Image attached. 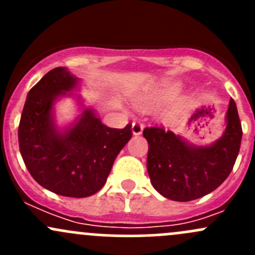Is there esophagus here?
<instances>
[{
    "instance_id": "34e87169",
    "label": "esophagus",
    "mask_w": 255,
    "mask_h": 255,
    "mask_svg": "<svg viewBox=\"0 0 255 255\" xmlns=\"http://www.w3.org/2000/svg\"><path fill=\"white\" fill-rule=\"evenodd\" d=\"M143 128H144V126H143L140 122H133V125H132V132H133V134H134V135L142 134Z\"/></svg>"
}]
</instances>
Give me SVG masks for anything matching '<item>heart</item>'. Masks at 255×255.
I'll return each mask as SVG.
<instances>
[{"label":"heart","instance_id":"obj_1","mask_svg":"<svg viewBox=\"0 0 255 255\" xmlns=\"http://www.w3.org/2000/svg\"><path fill=\"white\" fill-rule=\"evenodd\" d=\"M171 94H173V92H165V94L163 95V97H168V96H170Z\"/></svg>","mask_w":255,"mask_h":255}]
</instances>
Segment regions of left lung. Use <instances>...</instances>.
<instances>
[{"mask_svg":"<svg viewBox=\"0 0 255 255\" xmlns=\"http://www.w3.org/2000/svg\"><path fill=\"white\" fill-rule=\"evenodd\" d=\"M227 127L210 146L187 144L164 127L144 128L148 142L146 169L154 189L174 201H191L217 189L232 171L242 140V125L231 99Z\"/></svg>","mask_w":255,"mask_h":255,"instance_id":"left-lung-1","label":"left lung"}]
</instances>
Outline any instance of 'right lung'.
<instances>
[{
  "label": "right lung",
  "instance_id": "right-lung-1",
  "mask_svg": "<svg viewBox=\"0 0 255 255\" xmlns=\"http://www.w3.org/2000/svg\"><path fill=\"white\" fill-rule=\"evenodd\" d=\"M78 85L65 68L45 74L29 90L18 127L20 155L33 179L66 197H87L106 184L116 156L132 138V126L110 128L85 110L75 125L60 132L53 104Z\"/></svg>",
  "mask_w": 255,
  "mask_h": 255
}]
</instances>
